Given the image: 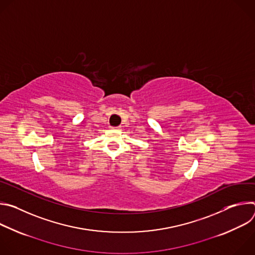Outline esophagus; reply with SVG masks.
I'll return each instance as SVG.
<instances>
[{"instance_id": "34e87169", "label": "esophagus", "mask_w": 255, "mask_h": 255, "mask_svg": "<svg viewBox=\"0 0 255 255\" xmlns=\"http://www.w3.org/2000/svg\"><path fill=\"white\" fill-rule=\"evenodd\" d=\"M112 129H115V130H120V129H121V126H117V127H112Z\"/></svg>"}]
</instances>
